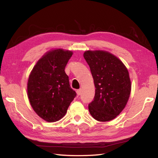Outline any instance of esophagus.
Here are the masks:
<instances>
[{"label": "esophagus", "mask_w": 158, "mask_h": 158, "mask_svg": "<svg viewBox=\"0 0 158 158\" xmlns=\"http://www.w3.org/2000/svg\"><path fill=\"white\" fill-rule=\"evenodd\" d=\"M77 95H78V96L81 95V89L77 90Z\"/></svg>", "instance_id": "esophagus-1"}]
</instances>
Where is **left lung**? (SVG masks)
<instances>
[{
	"instance_id": "obj_1",
	"label": "left lung",
	"mask_w": 158,
	"mask_h": 158,
	"mask_svg": "<svg viewBox=\"0 0 158 158\" xmlns=\"http://www.w3.org/2000/svg\"><path fill=\"white\" fill-rule=\"evenodd\" d=\"M83 57L96 88L89 111L99 122L112 120L125 108L129 99L131 81L127 69L119 58L106 51H86Z\"/></svg>"
}]
</instances>
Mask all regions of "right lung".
<instances>
[{"instance_id": "obj_1", "label": "right lung", "mask_w": 158, "mask_h": 158, "mask_svg": "<svg viewBox=\"0 0 158 158\" xmlns=\"http://www.w3.org/2000/svg\"><path fill=\"white\" fill-rule=\"evenodd\" d=\"M73 52L57 49L36 62L28 81V97L35 113L48 122L65 115L77 94L70 88L64 69Z\"/></svg>"}]
</instances>
